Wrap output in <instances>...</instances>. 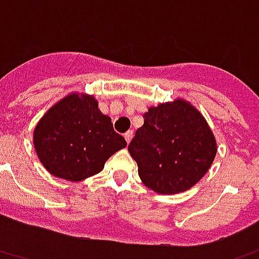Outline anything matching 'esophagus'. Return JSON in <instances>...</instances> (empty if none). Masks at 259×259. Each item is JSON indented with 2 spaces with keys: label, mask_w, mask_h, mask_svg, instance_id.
<instances>
[{
  "label": "esophagus",
  "mask_w": 259,
  "mask_h": 259,
  "mask_svg": "<svg viewBox=\"0 0 259 259\" xmlns=\"http://www.w3.org/2000/svg\"><path fill=\"white\" fill-rule=\"evenodd\" d=\"M132 139H133V132H132V130L126 132V133H124V140L127 141V144H129L130 141H132Z\"/></svg>",
  "instance_id": "34e87169"
}]
</instances>
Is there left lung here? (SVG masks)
<instances>
[{"mask_svg":"<svg viewBox=\"0 0 259 259\" xmlns=\"http://www.w3.org/2000/svg\"><path fill=\"white\" fill-rule=\"evenodd\" d=\"M127 149L145 187L173 195L192 188L207 173L217 141L198 108L176 99L149 107Z\"/></svg>","mask_w":259,"mask_h":259,"instance_id":"1","label":"left lung"}]
</instances>
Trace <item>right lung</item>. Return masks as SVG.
Listing matches in <instances>:
<instances>
[{
  "mask_svg": "<svg viewBox=\"0 0 259 259\" xmlns=\"http://www.w3.org/2000/svg\"><path fill=\"white\" fill-rule=\"evenodd\" d=\"M32 143L52 176L74 183L100 173L107 159L127 145L95 96L83 93H71L51 107L35 126Z\"/></svg>",
  "mask_w": 259,
  "mask_h": 259,
  "instance_id": "obj_1",
  "label": "right lung"
}]
</instances>
